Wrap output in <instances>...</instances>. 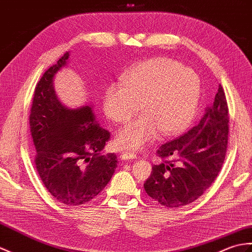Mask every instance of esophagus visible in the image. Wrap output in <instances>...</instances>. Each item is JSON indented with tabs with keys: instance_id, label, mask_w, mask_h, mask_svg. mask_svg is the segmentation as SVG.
<instances>
[{
	"instance_id": "obj_1",
	"label": "esophagus",
	"mask_w": 252,
	"mask_h": 252,
	"mask_svg": "<svg viewBox=\"0 0 252 252\" xmlns=\"http://www.w3.org/2000/svg\"><path fill=\"white\" fill-rule=\"evenodd\" d=\"M136 155L134 153H130V151H125L120 155V159L121 160H131V159H136Z\"/></svg>"
}]
</instances>
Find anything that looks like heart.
Here are the masks:
<instances>
[{
    "mask_svg": "<svg viewBox=\"0 0 252 252\" xmlns=\"http://www.w3.org/2000/svg\"><path fill=\"white\" fill-rule=\"evenodd\" d=\"M201 83L197 74L169 58H155L124 74L120 85H110L104 94V112L115 124H126L116 136L118 148H139L159 132L175 135L188 126L195 115Z\"/></svg>",
    "mask_w": 252,
    "mask_h": 252,
    "instance_id": "b5f03b06",
    "label": "heart"
}]
</instances>
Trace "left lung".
<instances>
[{
    "mask_svg": "<svg viewBox=\"0 0 252 252\" xmlns=\"http://www.w3.org/2000/svg\"><path fill=\"white\" fill-rule=\"evenodd\" d=\"M205 110L190 131L157 150L163 162L153 167L144 188L163 206L178 208L197 200L223 165L229 140V107L221 85L213 105Z\"/></svg>",
    "mask_w": 252,
    "mask_h": 252,
    "instance_id": "obj_1",
    "label": "left lung"
}]
</instances>
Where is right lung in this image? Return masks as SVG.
Here are the masks:
<instances>
[{
	"label": "right lung",
	"instance_id": "add662e5",
	"mask_svg": "<svg viewBox=\"0 0 252 252\" xmlns=\"http://www.w3.org/2000/svg\"><path fill=\"white\" fill-rule=\"evenodd\" d=\"M65 52L35 88L30 114L35 167L46 189L67 206L93 200L112 179L118 159L102 156L110 133L99 126L91 106L68 109L54 90V77L65 65Z\"/></svg>",
	"mask_w": 252,
	"mask_h": 252
}]
</instances>
